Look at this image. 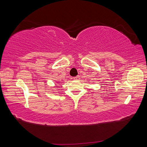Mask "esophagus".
Segmentation results:
<instances>
[{
    "label": "esophagus",
    "mask_w": 147,
    "mask_h": 147,
    "mask_svg": "<svg viewBox=\"0 0 147 147\" xmlns=\"http://www.w3.org/2000/svg\"><path fill=\"white\" fill-rule=\"evenodd\" d=\"M73 79H74V80H78L80 79V76H77L74 77Z\"/></svg>",
    "instance_id": "1"
}]
</instances>
